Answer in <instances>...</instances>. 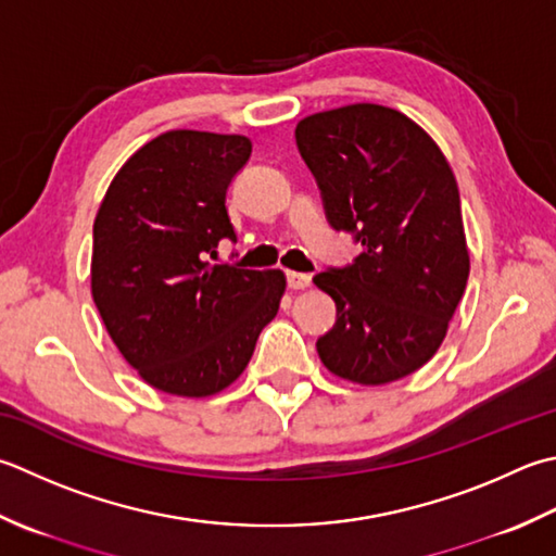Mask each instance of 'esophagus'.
<instances>
[{
  "mask_svg": "<svg viewBox=\"0 0 556 556\" xmlns=\"http://www.w3.org/2000/svg\"><path fill=\"white\" fill-rule=\"evenodd\" d=\"M287 281H289L291 289H308L313 279H311V275H306V271H293V269H289V271H287Z\"/></svg>",
  "mask_w": 556,
  "mask_h": 556,
  "instance_id": "esophagus-1",
  "label": "esophagus"
}]
</instances>
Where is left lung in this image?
<instances>
[{"label": "left lung", "instance_id": "left-lung-1", "mask_svg": "<svg viewBox=\"0 0 556 556\" xmlns=\"http://www.w3.org/2000/svg\"><path fill=\"white\" fill-rule=\"evenodd\" d=\"M296 144L328 222L362 243L354 265L313 277L337 306L320 362L358 386L415 374L439 352L470 275L451 163L415 119L376 103L303 117Z\"/></svg>", "mask_w": 556, "mask_h": 556}]
</instances>
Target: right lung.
<instances>
[{
	"label": "right lung",
	"instance_id": "right-lung-1",
	"mask_svg": "<svg viewBox=\"0 0 556 556\" xmlns=\"http://www.w3.org/2000/svg\"><path fill=\"white\" fill-rule=\"evenodd\" d=\"M250 151L245 135L170 129L123 163L96 212L93 303L125 362L168 395L231 386L285 296L281 269L212 265L236 241L226 188Z\"/></svg>",
	"mask_w": 556,
	"mask_h": 556
}]
</instances>
